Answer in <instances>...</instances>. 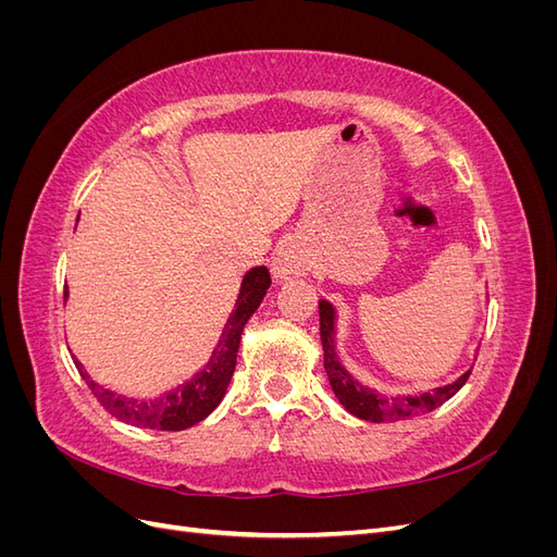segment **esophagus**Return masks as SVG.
<instances>
[{
  "instance_id": "1",
  "label": "esophagus",
  "mask_w": 557,
  "mask_h": 557,
  "mask_svg": "<svg viewBox=\"0 0 557 557\" xmlns=\"http://www.w3.org/2000/svg\"><path fill=\"white\" fill-rule=\"evenodd\" d=\"M309 269V256L307 250L301 248L297 242H288L278 252L272 262V274L276 281H288L293 276H305Z\"/></svg>"
}]
</instances>
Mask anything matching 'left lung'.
I'll return each instance as SVG.
<instances>
[{
  "mask_svg": "<svg viewBox=\"0 0 557 557\" xmlns=\"http://www.w3.org/2000/svg\"><path fill=\"white\" fill-rule=\"evenodd\" d=\"M318 313H320V342H323V364L332 385V393L342 401V407L348 413L369 420V423H393V420L413 418L442 407L444 401H448L455 393L460 391L471 374V369H467L460 379H455L448 385L434 387L430 393L397 395V397L381 395L379 391H374V387H367L364 383H360L342 364L339 352H336V339H334L336 311L327 299L318 301Z\"/></svg>",
  "mask_w": 557,
  "mask_h": 557,
  "instance_id": "8db88e82",
  "label": "left lung"
}]
</instances>
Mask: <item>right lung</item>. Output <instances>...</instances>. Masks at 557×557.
Returning <instances> with one entry per match:
<instances>
[{
    "instance_id": "1",
    "label": "right lung",
    "mask_w": 557,
    "mask_h": 557,
    "mask_svg": "<svg viewBox=\"0 0 557 557\" xmlns=\"http://www.w3.org/2000/svg\"><path fill=\"white\" fill-rule=\"evenodd\" d=\"M269 285H272V276H269L267 267H252L250 272H246L239 288L237 305H234V311L227 318V323L221 332V339H218L215 348L211 350V358L207 360V364L201 367L190 381H185L158 397L141 399V397L115 395L113 391H107L104 385L92 381L90 374L86 372V367H83L76 358H74V364L78 369L81 379L88 383L97 401L102 404L113 418L144 430H170V432L188 430L197 425L199 420H205L225 397V391L234 374V367H237L242 332L248 323V318L258 311L260 301L269 290ZM66 297H70V293H66V285H64V299Z\"/></svg>"
}]
</instances>
